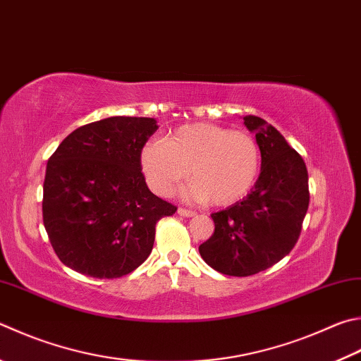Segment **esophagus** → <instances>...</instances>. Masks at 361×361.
Instances as JSON below:
<instances>
[{"mask_svg": "<svg viewBox=\"0 0 361 361\" xmlns=\"http://www.w3.org/2000/svg\"><path fill=\"white\" fill-rule=\"evenodd\" d=\"M178 214L183 216V218H192V216H195L194 212H191V209H186V208H178Z\"/></svg>", "mask_w": 361, "mask_h": 361, "instance_id": "1", "label": "esophagus"}]
</instances>
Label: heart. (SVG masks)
Wrapping results in <instances>:
<instances>
[{"label":"heart","mask_w":361,"mask_h":361,"mask_svg":"<svg viewBox=\"0 0 361 361\" xmlns=\"http://www.w3.org/2000/svg\"><path fill=\"white\" fill-rule=\"evenodd\" d=\"M140 167L156 194L170 195L188 175L194 178L183 191L192 202L232 205L251 191L260 170V148L246 130L213 123H189L166 139L147 142Z\"/></svg>","instance_id":"heart-1"}]
</instances>
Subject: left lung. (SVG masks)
I'll return each mask as SVG.
<instances>
[{"label": "left lung", "mask_w": 361, "mask_h": 361, "mask_svg": "<svg viewBox=\"0 0 361 361\" xmlns=\"http://www.w3.org/2000/svg\"><path fill=\"white\" fill-rule=\"evenodd\" d=\"M243 120L260 148V175L243 200L212 214L214 233L199 246L202 259L228 276H251L286 257L310 205L303 158L265 120Z\"/></svg>", "instance_id": "left-lung-1"}]
</instances>
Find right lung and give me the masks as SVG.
I'll list each match as a JSON object with an SVG mask.
<instances>
[{"mask_svg":"<svg viewBox=\"0 0 361 361\" xmlns=\"http://www.w3.org/2000/svg\"><path fill=\"white\" fill-rule=\"evenodd\" d=\"M154 118L110 116L64 139L45 170L42 218L64 265L91 278H121L147 260L156 222L176 207L149 191L140 149Z\"/></svg>","mask_w":361,"mask_h":361,"instance_id":"right-lung-1","label":"right lung"}]
</instances>
